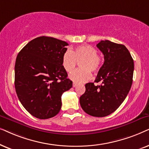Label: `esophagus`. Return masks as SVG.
Here are the masks:
<instances>
[{
	"instance_id": "obj_1",
	"label": "esophagus",
	"mask_w": 149,
	"mask_h": 149,
	"mask_svg": "<svg viewBox=\"0 0 149 149\" xmlns=\"http://www.w3.org/2000/svg\"><path fill=\"white\" fill-rule=\"evenodd\" d=\"M76 86H77V83L73 82V87H76Z\"/></svg>"
}]
</instances>
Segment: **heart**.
<instances>
[{
	"mask_svg": "<svg viewBox=\"0 0 149 149\" xmlns=\"http://www.w3.org/2000/svg\"><path fill=\"white\" fill-rule=\"evenodd\" d=\"M77 62L80 63V69L73 71L69 75V78L76 83H84L91 79V72L99 71L102 60L94 47L83 45L73 50H67L63 55L62 66L67 72H71L76 67Z\"/></svg>",
	"mask_w": 149,
	"mask_h": 149,
	"instance_id": "heart-1",
	"label": "heart"
}]
</instances>
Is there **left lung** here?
Wrapping results in <instances>:
<instances>
[{"instance_id": "8db88e82", "label": "left lung", "mask_w": 149, "mask_h": 149, "mask_svg": "<svg viewBox=\"0 0 149 149\" xmlns=\"http://www.w3.org/2000/svg\"><path fill=\"white\" fill-rule=\"evenodd\" d=\"M104 56V63L95 82L85 84L86 91L80 97V104L87 114L104 117L112 114L123 102L133 81L134 64L130 52L124 45L108 40L97 45Z\"/></svg>"}]
</instances>
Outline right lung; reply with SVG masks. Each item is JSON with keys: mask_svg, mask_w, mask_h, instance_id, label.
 <instances>
[{"mask_svg": "<svg viewBox=\"0 0 149 149\" xmlns=\"http://www.w3.org/2000/svg\"><path fill=\"white\" fill-rule=\"evenodd\" d=\"M67 45L56 38L39 37L28 43L17 56L15 91L24 108L39 119L56 116L63 93L72 87L62 66Z\"/></svg>", "mask_w": 149, "mask_h": 149, "instance_id": "add662e5", "label": "right lung"}]
</instances>
